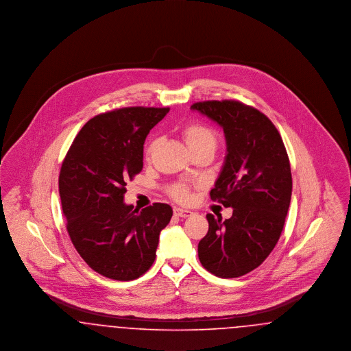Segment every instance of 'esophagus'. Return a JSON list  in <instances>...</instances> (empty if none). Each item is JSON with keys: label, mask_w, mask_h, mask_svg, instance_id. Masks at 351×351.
<instances>
[{"label": "esophagus", "mask_w": 351, "mask_h": 351, "mask_svg": "<svg viewBox=\"0 0 351 351\" xmlns=\"http://www.w3.org/2000/svg\"><path fill=\"white\" fill-rule=\"evenodd\" d=\"M173 215H175L176 217L186 218L189 217V216H192L193 213H192L191 210H186V209H182V208H175V209H173Z\"/></svg>", "instance_id": "34e87169"}]
</instances>
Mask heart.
Returning <instances> with one entry per match:
<instances>
[{"label": "heart", "mask_w": 351, "mask_h": 351, "mask_svg": "<svg viewBox=\"0 0 351 351\" xmlns=\"http://www.w3.org/2000/svg\"><path fill=\"white\" fill-rule=\"evenodd\" d=\"M182 134H183L184 141L191 152L199 150H216L217 134L210 126H208L202 122H191V123L185 125L182 130ZM159 142H160L159 138H152L149 142V145L146 147V158L147 159H151ZM168 193L175 200L186 201L189 199V186L183 183L173 184L168 188Z\"/></svg>", "instance_id": "b5f03b06"}]
</instances>
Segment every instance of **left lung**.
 I'll list each match as a JSON object with an SVG mask.
<instances>
[{"label":"left lung","mask_w":351,"mask_h":351,"mask_svg":"<svg viewBox=\"0 0 351 351\" xmlns=\"http://www.w3.org/2000/svg\"><path fill=\"white\" fill-rule=\"evenodd\" d=\"M191 109L223 129L228 154L210 199L233 208L225 221L206 215L199 259L216 276L239 278L261 266L280 238L292 195L289 159L278 129L258 109L234 100Z\"/></svg>","instance_id":"1"}]
</instances>
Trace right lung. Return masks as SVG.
Returning a JSON list of instances; mask_svg holds the SVG:
<instances>
[{
  "label": "right lung",
  "instance_id": "1",
  "mask_svg": "<svg viewBox=\"0 0 351 351\" xmlns=\"http://www.w3.org/2000/svg\"><path fill=\"white\" fill-rule=\"evenodd\" d=\"M169 108L132 106L89 119L63 160L59 195L67 230L85 263L128 282L152 266L159 234L172 217L168 204L139 210L126 205V182L143 168V145Z\"/></svg>",
  "mask_w": 351,
  "mask_h": 351
}]
</instances>
